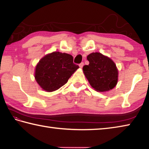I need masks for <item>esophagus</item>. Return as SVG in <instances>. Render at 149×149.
<instances>
[{
  "label": "esophagus",
  "instance_id": "1",
  "mask_svg": "<svg viewBox=\"0 0 149 149\" xmlns=\"http://www.w3.org/2000/svg\"><path fill=\"white\" fill-rule=\"evenodd\" d=\"M83 66H84V63L83 62H82V63L79 64V67H80L81 68H82Z\"/></svg>",
  "mask_w": 149,
  "mask_h": 149
}]
</instances>
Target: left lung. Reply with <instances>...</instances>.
<instances>
[{
	"label": "left lung",
	"mask_w": 149,
	"mask_h": 149,
	"mask_svg": "<svg viewBox=\"0 0 149 149\" xmlns=\"http://www.w3.org/2000/svg\"><path fill=\"white\" fill-rule=\"evenodd\" d=\"M88 65H84L83 72L93 88L98 92H106L114 88L118 83V71L115 63L98 52L87 56Z\"/></svg>",
	"instance_id": "1"
}]
</instances>
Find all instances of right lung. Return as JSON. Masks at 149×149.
Returning <instances> with one entry per match:
<instances>
[{
  "mask_svg": "<svg viewBox=\"0 0 149 149\" xmlns=\"http://www.w3.org/2000/svg\"><path fill=\"white\" fill-rule=\"evenodd\" d=\"M73 61L74 58L71 55L59 52L46 55L36 66V80L47 92L60 88L79 68V66Z\"/></svg>",
  "mask_w": 149,
  "mask_h": 149,
  "instance_id": "add662e5",
  "label": "right lung"
}]
</instances>
